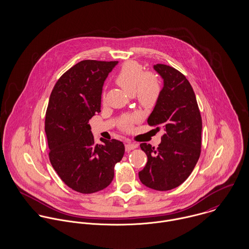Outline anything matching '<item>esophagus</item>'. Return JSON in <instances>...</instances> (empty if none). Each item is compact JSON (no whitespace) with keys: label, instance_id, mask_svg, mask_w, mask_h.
Here are the masks:
<instances>
[{"label":"esophagus","instance_id":"1","mask_svg":"<svg viewBox=\"0 0 249 249\" xmlns=\"http://www.w3.org/2000/svg\"><path fill=\"white\" fill-rule=\"evenodd\" d=\"M138 146V144L137 143H134V142H127L125 143V150L126 151H130V150H132V149H134V148H136Z\"/></svg>","mask_w":249,"mask_h":249}]
</instances>
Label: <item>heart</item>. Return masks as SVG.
Listing matches in <instances>:
<instances>
[{
    "mask_svg": "<svg viewBox=\"0 0 249 249\" xmlns=\"http://www.w3.org/2000/svg\"><path fill=\"white\" fill-rule=\"evenodd\" d=\"M116 83L127 94L135 95L138 103L144 108L154 107L161 94V83L152 72H144L142 65L129 61L124 63L115 76ZM138 116L130 114L123 117L120 126L124 130H129L137 122Z\"/></svg>",
    "mask_w": 249,
    "mask_h": 249,
    "instance_id": "obj_1",
    "label": "heart"
}]
</instances>
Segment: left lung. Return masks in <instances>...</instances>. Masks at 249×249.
<instances>
[{"label": "left lung", "mask_w": 249, "mask_h": 249, "mask_svg": "<svg viewBox=\"0 0 249 249\" xmlns=\"http://www.w3.org/2000/svg\"><path fill=\"white\" fill-rule=\"evenodd\" d=\"M164 79L159 100L147 124L164 128L157 147L142 142L147 162L139 178L156 191H169L181 185L192 174L201 152L202 120L195 92L186 76L165 65L153 66Z\"/></svg>", "instance_id": "left-lung-1"}]
</instances>
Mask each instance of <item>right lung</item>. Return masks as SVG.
Returning a JSON list of instances; mask_svg holds the SVG:
<instances>
[{
    "label": "right lung",
    "mask_w": 249,
    "mask_h": 249,
    "mask_svg": "<svg viewBox=\"0 0 249 249\" xmlns=\"http://www.w3.org/2000/svg\"><path fill=\"white\" fill-rule=\"evenodd\" d=\"M117 63L82 60L60 76L50 97L45 120L50 161L61 180L81 194L107 188L124 154L121 141L95 143L89 124L101 112L103 86Z\"/></svg>",
    "instance_id": "obj_1"
}]
</instances>
